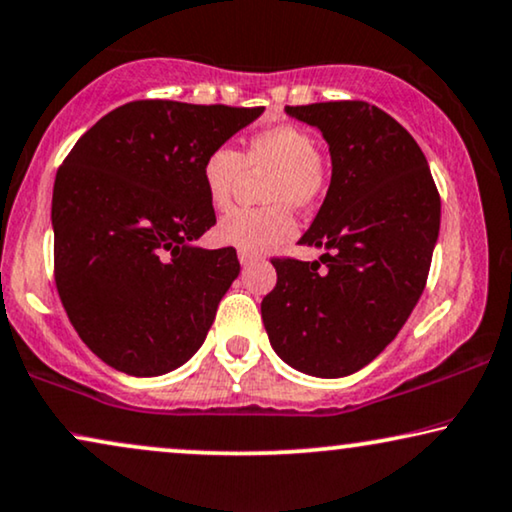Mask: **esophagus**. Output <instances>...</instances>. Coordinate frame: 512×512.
I'll use <instances>...</instances> for the list:
<instances>
[{
	"label": "esophagus",
	"mask_w": 512,
	"mask_h": 512,
	"mask_svg": "<svg viewBox=\"0 0 512 512\" xmlns=\"http://www.w3.org/2000/svg\"><path fill=\"white\" fill-rule=\"evenodd\" d=\"M237 258H240V263H242V268H249V265H254V263H258L261 261V256L258 254H251V251H237Z\"/></svg>",
	"instance_id": "1"
}]
</instances>
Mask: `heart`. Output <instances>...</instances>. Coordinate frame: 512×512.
<instances>
[{"mask_svg": "<svg viewBox=\"0 0 512 512\" xmlns=\"http://www.w3.org/2000/svg\"><path fill=\"white\" fill-rule=\"evenodd\" d=\"M244 169L251 174L268 171L261 188L268 207L230 211L216 225V235L232 247L263 254L280 247L296 232L289 207L308 209L324 195L329 181L327 162L315 150L313 136L294 124L258 131L240 152L221 145L211 150L202 164L204 192L216 211L230 207Z\"/></svg>", "mask_w": 512, "mask_h": 512, "instance_id": "heart-1", "label": "heart"}]
</instances>
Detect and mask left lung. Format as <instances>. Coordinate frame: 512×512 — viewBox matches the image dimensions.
Masks as SVG:
<instances>
[{
    "label": "left lung",
    "instance_id": "8db88e82",
    "mask_svg": "<svg viewBox=\"0 0 512 512\" xmlns=\"http://www.w3.org/2000/svg\"><path fill=\"white\" fill-rule=\"evenodd\" d=\"M284 112L317 126L329 145L327 197L298 240L327 254L313 263L272 258L277 284L261 303L263 324L289 367L350 376L383 353L423 294L440 195L418 143L376 105L336 101Z\"/></svg>",
    "mask_w": 512,
    "mask_h": 512
}]
</instances>
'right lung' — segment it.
<instances>
[{
    "instance_id": "right-lung-1",
    "label": "right lung",
    "mask_w": 512,
    "mask_h": 512,
    "mask_svg": "<svg viewBox=\"0 0 512 512\" xmlns=\"http://www.w3.org/2000/svg\"><path fill=\"white\" fill-rule=\"evenodd\" d=\"M261 115L134 101L65 157L51 199L56 287L79 338L112 369L169 374L207 338L240 261L232 247H195L216 223L202 164Z\"/></svg>"
}]
</instances>
